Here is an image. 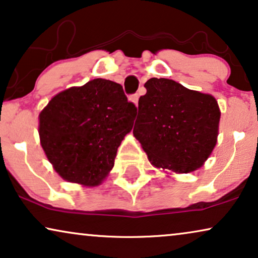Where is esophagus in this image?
I'll list each match as a JSON object with an SVG mask.
<instances>
[{
	"label": "esophagus",
	"mask_w": 258,
	"mask_h": 258,
	"mask_svg": "<svg viewBox=\"0 0 258 258\" xmlns=\"http://www.w3.org/2000/svg\"><path fill=\"white\" fill-rule=\"evenodd\" d=\"M139 97H140L139 94H134V95H132V96H130V101L134 102V103L137 105V102H139Z\"/></svg>",
	"instance_id": "obj_1"
}]
</instances>
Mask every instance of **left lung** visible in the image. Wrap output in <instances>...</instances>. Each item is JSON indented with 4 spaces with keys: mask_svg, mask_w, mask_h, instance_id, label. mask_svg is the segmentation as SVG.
I'll return each instance as SVG.
<instances>
[{
    "mask_svg": "<svg viewBox=\"0 0 258 258\" xmlns=\"http://www.w3.org/2000/svg\"><path fill=\"white\" fill-rule=\"evenodd\" d=\"M134 136L156 168L186 174L201 168L217 142L221 111L209 94L168 79L148 80Z\"/></svg>",
    "mask_w": 258,
    "mask_h": 258,
    "instance_id": "obj_1",
    "label": "left lung"
}]
</instances>
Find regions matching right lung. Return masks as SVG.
<instances>
[{
	"label": "right lung",
	"instance_id": "obj_1",
	"mask_svg": "<svg viewBox=\"0 0 258 258\" xmlns=\"http://www.w3.org/2000/svg\"><path fill=\"white\" fill-rule=\"evenodd\" d=\"M121 84L95 79L61 91L40 114L41 146L68 182L98 185L114 167L117 148L136 115Z\"/></svg>",
	"mask_w": 258,
	"mask_h": 258
}]
</instances>
